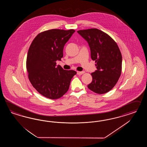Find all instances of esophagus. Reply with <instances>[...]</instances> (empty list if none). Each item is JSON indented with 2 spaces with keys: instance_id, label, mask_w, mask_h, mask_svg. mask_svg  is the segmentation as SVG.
<instances>
[{
  "instance_id": "esophagus-1",
  "label": "esophagus",
  "mask_w": 147,
  "mask_h": 147,
  "mask_svg": "<svg viewBox=\"0 0 147 147\" xmlns=\"http://www.w3.org/2000/svg\"><path fill=\"white\" fill-rule=\"evenodd\" d=\"M84 71H77V74H78V75H82V74H84Z\"/></svg>"
}]
</instances>
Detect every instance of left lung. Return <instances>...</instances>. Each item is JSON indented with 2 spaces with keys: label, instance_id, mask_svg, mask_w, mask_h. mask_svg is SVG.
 Returning <instances> with one entry per match:
<instances>
[{
  "label": "left lung",
  "instance_id": "obj_1",
  "mask_svg": "<svg viewBox=\"0 0 147 147\" xmlns=\"http://www.w3.org/2000/svg\"><path fill=\"white\" fill-rule=\"evenodd\" d=\"M77 32L89 45L91 58L96 63V70L91 73L92 82L88 88L96 93H106L116 85L122 70V58L115 41L96 28Z\"/></svg>",
  "mask_w": 147,
  "mask_h": 147
}]
</instances>
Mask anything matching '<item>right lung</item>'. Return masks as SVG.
I'll return each mask as SVG.
<instances>
[{"label":"right lung","instance_id":"right-lung-1","mask_svg":"<svg viewBox=\"0 0 147 147\" xmlns=\"http://www.w3.org/2000/svg\"><path fill=\"white\" fill-rule=\"evenodd\" d=\"M74 30L53 29L38 34L29 48L26 60L28 79L33 87L50 99L61 98L68 91L76 72L65 70L56 61L63 57L65 45Z\"/></svg>","mask_w":147,"mask_h":147}]
</instances>
